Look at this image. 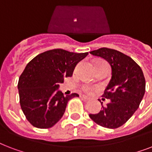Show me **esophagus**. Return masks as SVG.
Listing matches in <instances>:
<instances>
[{
	"mask_svg": "<svg viewBox=\"0 0 152 152\" xmlns=\"http://www.w3.org/2000/svg\"><path fill=\"white\" fill-rule=\"evenodd\" d=\"M80 98L83 100H85V101H87V100L89 99V98H88V96H85V95H80Z\"/></svg>",
	"mask_w": 152,
	"mask_h": 152,
	"instance_id": "esophagus-1",
	"label": "esophagus"
}]
</instances>
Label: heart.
<instances>
[{"label":"heart","instance_id":"obj_1","mask_svg":"<svg viewBox=\"0 0 152 152\" xmlns=\"http://www.w3.org/2000/svg\"><path fill=\"white\" fill-rule=\"evenodd\" d=\"M83 90L85 92L90 93V92H91V91H92L93 89H92V88L91 87V86H89V85H84L83 87Z\"/></svg>","mask_w":152,"mask_h":152}]
</instances>
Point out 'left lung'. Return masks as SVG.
I'll return each instance as SVG.
<instances>
[{
    "instance_id": "obj_1",
    "label": "left lung",
    "mask_w": 152,
    "mask_h": 152,
    "mask_svg": "<svg viewBox=\"0 0 152 152\" xmlns=\"http://www.w3.org/2000/svg\"><path fill=\"white\" fill-rule=\"evenodd\" d=\"M91 54L103 58L112 70L110 83L102 97L110 100L98 113L89 114L96 124L108 129L123 125L137 111L145 93V79L141 68L130 57L108 48H100Z\"/></svg>"
}]
</instances>
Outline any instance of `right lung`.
I'll use <instances>...</instances> for the list:
<instances>
[{"label": "right lung", "instance_id": "right-lung-1", "mask_svg": "<svg viewBox=\"0 0 152 152\" xmlns=\"http://www.w3.org/2000/svg\"><path fill=\"white\" fill-rule=\"evenodd\" d=\"M88 54L54 49L37 55L27 64L19 79L18 90L21 109L33 126L53 127L62 118L68 102L78 97L76 93L64 96L58 88Z\"/></svg>", "mask_w": 152, "mask_h": 152}]
</instances>
